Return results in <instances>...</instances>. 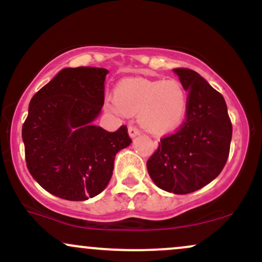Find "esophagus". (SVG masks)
Returning <instances> with one entry per match:
<instances>
[{
  "label": "esophagus",
  "mask_w": 262,
  "mask_h": 262,
  "mask_svg": "<svg viewBox=\"0 0 262 262\" xmlns=\"http://www.w3.org/2000/svg\"><path fill=\"white\" fill-rule=\"evenodd\" d=\"M128 133H129V137H130L132 139H133V138L138 137V135L140 134V132H139V129H138V128H135V127H129V128H128Z\"/></svg>",
  "instance_id": "obj_1"
}]
</instances>
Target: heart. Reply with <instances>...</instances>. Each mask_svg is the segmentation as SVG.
Wrapping results in <instances>:
<instances>
[{
  "instance_id": "1",
  "label": "heart",
  "mask_w": 262,
  "mask_h": 262,
  "mask_svg": "<svg viewBox=\"0 0 262 262\" xmlns=\"http://www.w3.org/2000/svg\"><path fill=\"white\" fill-rule=\"evenodd\" d=\"M108 98L106 107L117 116H137L144 130L161 135L175 130L185 121L188 93L177 80H145L140 77L121 81Z\"/></svg>"
}]
</instances>
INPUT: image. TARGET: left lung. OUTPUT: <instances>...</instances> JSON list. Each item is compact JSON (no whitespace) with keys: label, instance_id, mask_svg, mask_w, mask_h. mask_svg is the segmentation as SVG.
<instances>
[{"label":"left lung","instance_id":"1","mask_svg":"<svg viewBox=\"0 0 262 262\" xmlns=\"http://www.w3.org/2000/svg\"><path fill=\"white\" fill-rule=\"evenodd\" d=\"M188 92L186 121L161 139L146 162L149 176L164 191L186 194L204 187L223 170L231 141V123L223 96L200 74L173 70Z\"/></svg>","mask_w":262,"mask_h":262}]
</instances>
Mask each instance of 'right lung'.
I'll return each mask as SVG.
<instances>
[{
	"instance_id": "1",
	"label": "right lung",
	"mask_w": 262,
	"mask_h": 262,
	"mask_svg": "<svg viewBox=\"0 0 262 262\" xmlns=\"http://www.w3.org/2000/svg\"><path fill=\"white\" fill-rule=\"evenodd\" d=\"M107 69L66 68L33 96L22 128L27 167L45 191L86 201L107 187L128 129L95 125L104 103Z\"/></svg>"
}]
</instances>
